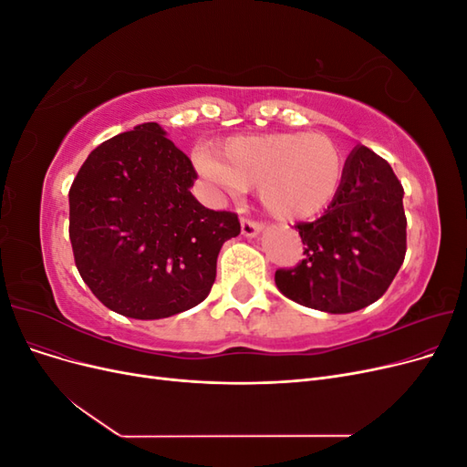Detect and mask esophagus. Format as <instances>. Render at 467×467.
Masks as SVG:
<instances>
[{"instance_id":"esophagus-1","label":"esophagus","mask_w":467,"mask_h":467,"mask_svg":"<svg viewBox=\"0 0 467 467\" xmlns=\"http://www.w3.org/2000/svg\"><path fill=\"white\" fill-rule=\"evenodd\" d=\"M261 230H263V223H261V222L249 220V218H244V220H242V234H244V235L255 237Z\"/></svg>"}]
</instances>
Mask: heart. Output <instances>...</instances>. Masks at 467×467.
Wrapping results in <instances>:
<instances>
[{"label":"heart","instance_id":"b5f03b06","mask_svg":"<svg viewBox=\"0 0 467 467\" xmlns=\"http://www.w3.org/2000/svg\"><path fill=\"white\" fill-rule=\"evenodd\" d=\"M199 171L234 194L257 187L280 220H306L327 208L343 185L345 155L327 134L268 132L234 136L218 158L199 155Z\"/></svg>","mask_w":467,"mask_h":467}]
</instances>
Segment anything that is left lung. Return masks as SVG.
Segmentation results:
<instances>
[{
  "label": "left lung",
  "instance_id": "obj_1",
  "mask_svg": "<svg viewBox=\"0 0 467 467\" xmlns=\"http://www.w3.org/2000/svg\"><path fill=\"white\" fill-rule=\"evenodd\" d=\"M403 187L389 163L366 146L352 150L343 185L314 222H298L304 259L278 268L286 298L329 314H350L386 294L407 251Z\"/></svg>",
  "mask_w": 467,
  "mask_h": 467
}]
</instances>
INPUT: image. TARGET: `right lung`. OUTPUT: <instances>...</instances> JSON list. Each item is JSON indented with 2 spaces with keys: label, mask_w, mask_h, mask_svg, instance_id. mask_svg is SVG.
<instances>
[{
  "label": "right lung",
  "mask_w": 467,
  "mask_h": 467,
  "mask_svg": "<svg viewBox=\"0 0 467 467\" xmlns=\"http://www.w3.org/2000/svg\"><path fill=\"white\" fill-rule=\"evenodd\" d=\"M196 171L158 122L97 146L69 189L76 266L112 312L161 319L201 304L216 280L235 212L194 199Z\"/></svg>",
  "instance_id": "add662e5"
}]
</instances>
